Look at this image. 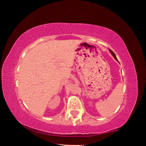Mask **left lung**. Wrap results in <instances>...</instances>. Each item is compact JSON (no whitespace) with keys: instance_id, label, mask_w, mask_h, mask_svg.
Returning <instances> with one entry per match:
<instances>
[{"instance_id":"8db88e82","label":"left lung","mask_w":146,"mask_h":146,"mask_svg":"<svg viewBox=\"0 0 146 146\" xmlns=\"http://www.w3.org/2000/svg\"><path fill=\"white\" fill-rule=\"evenodd\" d=\"M110 52H111V54L113 55V56L115 58V59L116 60H117V58H116V56H115V54L114 52H113L112 51H111V49H110Z\"/></svg>"}]
</instances>
